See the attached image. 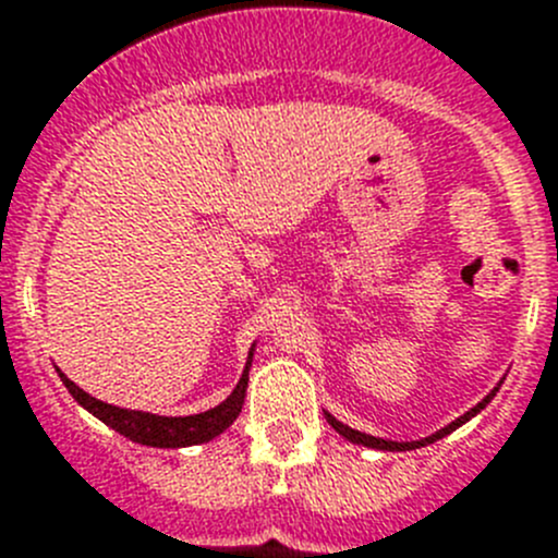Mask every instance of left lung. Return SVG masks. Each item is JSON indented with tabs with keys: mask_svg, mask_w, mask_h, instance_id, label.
<instances>
[{
	"mask_svg": "<svg viewBox=\"0 0 558 558\" xmlns=\"http://www.w3.org/2000/svg\"><path fill=\"white\" fill-rule=\"evenodd\" d=\"M501 383H504V379H498V385H496V388H493L490 393H487V397H484L482 402L476 404V408H471V410H468V413H462L460 418H454V421H451V424H446L444 429H437V432H432V435L421 437V440H385V437H374V435H366V432H357V429H352V426L341 424V421H338L336 415H330V413H327V410H325V418H327V424H330L332 429L338 432V435H341V437H347V440H350V444L366 446V449H377V451H413V449H421V446H429V444H435V440H440V437L451 435V432H454V429H460L462 424H468V421H471L473 415H478V413H482V410L487 408V404H490V399L496 397V393H498V388H501Z\"/></svg>",
	"mask_w": 558,
	"mask_h": 558,
	"instance_id": "left-lung-1",
	"label": "left lung"
}]
</instances>
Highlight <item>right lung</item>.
<instances>
[{
    "mask_svg": "<svg viewBox=\"0 0 558 558\" xmlns=\"http://www.w3.org/2000/svg\"><path fill=\"white\" fill-rule=\"evenodd\" d=\"M253 352H255V343L250 347L247 363H244V372L242 377H239L236 388L231 390V397H228L226 402L217 404V408L197 415H156V413H143V410L114 408V404H107L101 402V399L90 397L87 390H82L80 385L71 383L60 368H57V374H60L68 393H71V397H74L87 413H93L98 421H104L109 429L121 432L123 437H129V440H134V444L140 446H154V449H186V446H197V444L215 440L217 435H222V432L239 418L244 404V393H247Z\"/></svg>",
    "mask_w": 558,
    "mask_h": 558,
    "instance_id": "obj_1",
    "label": "right lung"
}]
</instances>
